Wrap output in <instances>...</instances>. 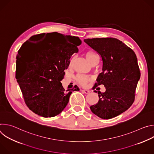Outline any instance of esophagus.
<instances>
[{
  "label": "esophagus",
  "instance_id": "obj_1",
  "mask_svg": "<svg viewBox=\"0 0 154 154\" xmlns=\"http://www.w3.org/2000/svg\"><path fill=\"white\" fill-rule=\"evenodd\" d=\"M82 91H83L85 94H88L90 93V91L87 90H82Z\"/></svg>",
  "mask_w": 154,
  "mask_h": 154
}]
</instances>
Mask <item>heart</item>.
Returning a JSON list of instances; mask_svg holds the SVG:
<instances>
[{
	"label": "heart",
	"mask_w": 154,
	"mask_h": 154,
	"mask_svg": "<svg viewBox=\"0 0 154 154\" xmlns=\"http://www.w3.org/2000/svg\"><path fill=\"white\" fill-rule=\"evenodd\" d=\"M85 56H86L87 60H88L91 64H93L94 62L99 60V57H98L97 55L94 52L91 51H87L85 54ZM72 61H73V60H71L70 64H72ZM75 79H76V81L77 82V83L82 86L86 85L88 82H89L91 80V79L90 77L83 75H81V74L77 75L76 76Z\"/></svg>",
	"instance_id": "heart-1"
}]
</instances>
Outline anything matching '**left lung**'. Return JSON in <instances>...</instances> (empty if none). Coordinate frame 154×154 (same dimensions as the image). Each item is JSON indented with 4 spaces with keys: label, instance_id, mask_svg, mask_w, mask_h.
I'll use <instances>...</instances> for the list:
<instances>
[{
    "label": "left lung",
    "instance_id": "1",
    "mask_svg": "<svg viewBox=\"0 0 154 154\" xmlns=\"http://www.w3.org/2000/svg\"><path fill=\"white\" fill-rule=\"evenodd\" d=\"M84 41L98 53L103 63L102 72L93 88L100 85L106 88L104 93L97 91L99 101L90 106L91 110L102 119L115 118L126 111L135 100L141 76L136 54L114 38L85 39Z\"/></svg>",
    "mask_w": 154,
    "mask_h": 154
}]
</instances>
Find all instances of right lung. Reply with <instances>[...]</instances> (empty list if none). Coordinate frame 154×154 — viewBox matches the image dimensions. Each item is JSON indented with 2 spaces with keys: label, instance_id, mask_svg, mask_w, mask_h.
<instances>
[{
  "label": "right lung",
  "instance_id": "add662e5",
  "mask_svg": "<svg viewBox=\"0 0 154 154\" xmlns=\"http://www.w3.org/2000/svg\"><path fill=\"white\" fill-rule=\"evenodd\" d=\"M46 35L56 39L39 48L31 42ZM81 44L79 37L53 32L32 36L21 46L16 57V79L33 113L45 118L55 116L68 105L72 91H79L77 85L66 90L61 81Z\"/></svg>",
  "mask_w": 154,
  "mask_h": 154
}]
</instances>
